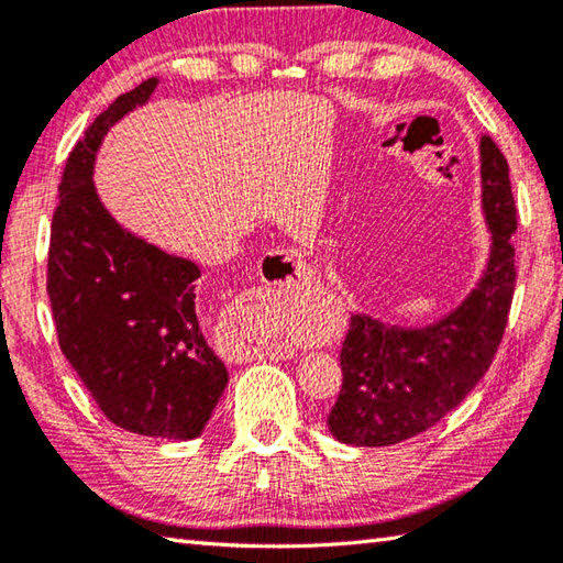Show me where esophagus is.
<instances>
[{"label":"esophagus","instance_id":"34e87169","mask_svg":"<svg viewBox=\"0 0 563 563\" xmlns=\"http://www.w3.org/2000/svg\"><path fill=\"white\" fill-rule=\"evenodd\" d=\"M265 271H268L271 280L278 283V285H305L308 288V283L312 280V268L310 263H305L302 255L298 251H275L265 255ZM251 305L247 308H258V300L265 305V292L261 290H253ZM268 310V308H265ZM290 355V345H285L280 340H273V342H251V345H241L235 347L233 357L235 362H245V360H258V357H285Z\"/></svg>","mask_w":563,"mask_h":563}]
</instances>
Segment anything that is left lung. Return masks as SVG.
<instances>
[{"mask_svg":"<svg viewBox=\"0 0 563 563\" xmlns=\"http://www.w3.org/2000/svg\"><path fill=\"white\" fill-rule=\"evenodd\" d=\"M482 203L492 228L484 278L452 316L430 328H389L352 316L340 350L342 387L328 415L335 440L355 446L405 442L434 427L487 375L507 330L517 263V206L509 164L482 136Z\"/></svg>","mask_w":563,"mask_h":563,"instance_id":"8db88e82","label":"left lung"}]
</instances>
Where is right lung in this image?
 <instances>
[{"label": "right lung", "mask_w": 563, "mask_h": 563, "mask_svg": "<svg viewBox=\"0 0 563 563\" xmlns=\"http://www.w3.org/2000/svg\"><path fill=\"white\" fill-rule=\"evenodd\" d=\"M156 84L121 93L66 158L46 292L64 357L109 422L133 434L196 440L228 385L201 330V271L123 231L91 180L103 133Z\"/></svg>", "instance_id": "right-lung-1"}]
</instances>
